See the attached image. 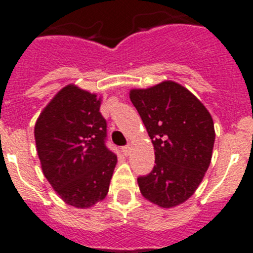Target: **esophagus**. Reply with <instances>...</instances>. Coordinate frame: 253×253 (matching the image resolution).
I'll return each instance as SVG.
<instances>
[{"mask_svg":"<svg viewBox=\"0 0 253 253\" xmlns=\"http://www.w3.org/2000/svg\"><path fill=\"white\" fill-rule=\"evenodd\" d=\"M122 151H123V153L125 154V156H128V154L130 153V146H124V147H122Z\"/></svg>","mask_w":253,"mask_h":253,"instance_id":"esophagus-1","label":"esophagus"}]
</instances>
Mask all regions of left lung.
Wrapping results in <instances>:
<instances>
[{
    "mask_svg": "<svg viewBox=\"0 0 253 253\" xmlns=\"http://www.w3.org/2000/svg\"><path fill=\"white\" fill-rule=\"evenodd\" d=\"M129 97L156 157L151 173L138 178L140 194L165 209L177 207L195 193L209 169L215 140L213 118L194 93L173 81L133 88Z\"/></svg>",
    "mask_w": 253,
    "mask_h": 253,
    "instance_id": "1",
    "label": "left lung"
}]
</instances>
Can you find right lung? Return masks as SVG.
<instances>
[{
    "instance_id": "add662e5",
    "label": "right lung",
    "mask_w": 253,
    "mask_h": 253,
    "mask_svg": "<svg viewBox=\"0 0 253 253\" xmlns=\"http://www.w3.org/2000/svg\"><path fill=\"white\" fill-rule=\"evenodd\" d=\"M101 97L73 84L58 91L40 113L35 144L44 176L66 204L88 209L104 200L116 166L105 146Z\"/></svg>"
}]
</instances>
